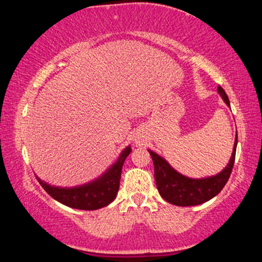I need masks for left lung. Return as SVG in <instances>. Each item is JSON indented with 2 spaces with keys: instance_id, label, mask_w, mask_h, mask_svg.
Listing matches in <instances>:
<instances>
[{
  "instance_id": "8db88e82",
  "label": "left lung",
  "mask_w": 262,
  "mask_h": 262,
  "mask_svg": "<svg viewBox=\"0 0 262 262\" xmlns=\"http://www.w3.org/2000/svg\"><path fill=\"white\" fill-rule=\"evenodd\" d=\"M218 92L221 93L225 103L230 106L229 98H228L227 93L224 92V90L221 86L218 87ZM236 144L237 135L235 138V144H234L233 154H231V159L228 166L218 175L202 180L188 179V177L181 175V173L173 170L164 159L155 154L151 150H149L152 162H154L156 187L159 189L160 196L166 202L181 207L197 206V204H202L209 201L210 198L217 196L230 177L234 161H235Z\"/></svg>"
}]
</instances>
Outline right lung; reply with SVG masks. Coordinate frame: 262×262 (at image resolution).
<instances>
[{"mask_svg":"<svg viewBox=\"0 0 262 262\" xmlns=\"http://www.w3.org/2000/svg\"><path fill=\"white\" fill-rule=\"evenodd\" d=\"M130 151V146L125 148L116 164L101 179L89 185L75 188H59L49 186L39 179L38 181L48 194L65 206L83 210L100 209L102 207H106L116 198L119 189L123 164Z\"/></svg>","mask_w":262,"mask_h":262,"instance_id":"obj_1","label":"right lung"}]
</instances>
